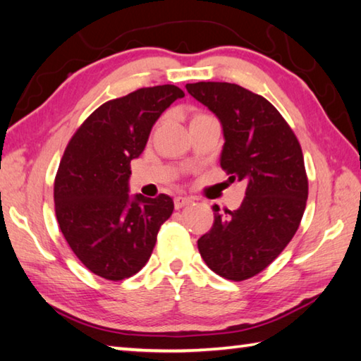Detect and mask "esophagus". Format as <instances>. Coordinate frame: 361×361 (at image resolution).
Segmentation results:
<instances>
[{"label":"esophagus","instance_id":"1","mask_svg":"<svg viewBox=\"0 0 361 361\" xmlns=\"http://www.w3.org/2000/svg\"><path fill=\"white\" fill-rule=\"evenodd\" d=\"M175 209L176 210H180V209H183V207H186V205H189L192 202V199L191 197H186V195H178V197H175Z\"/></svg>","mask_w":361,"mask_h":361}]
</instances>
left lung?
Wrapping results in <instances>:
<instances>
[{"mask_svg":"<svg viewBox=\"0 0 361 361\" xmlns=\"http://www.w3.org/2000/svg\"><path fill=\"white\" fill-rule=\"evenodd\" d=\"M186 90L221 122L219 157L229 178L247 181L237 210L213 205L215 221L197 240L213 272L242 282L271 264L296 234L309 183L298 138L264 97L231 82L186 84Z\"/></svg>","mask_w":361,"mask_h":361,"instance_id":"left-lung-1","label":"left lung"}]
</instances>
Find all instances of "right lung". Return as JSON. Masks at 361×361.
<instances>
[{
    "instance_id": "add662e5",
    "label": "right lung",
    "mask_w": 361,
    "mask_h": 361,
    "mask_svg": "<svg viewBox=\"0 0 361 361\" xmlns=\"http://www.w3.org/2000/svg\"><path fill=\"white\" fill-rule=\"evenodd\" d=\"M185 92L172 84L138 89L103 103L71 137L54 183L60 231L78 259L106 280L137 274L173 212L166 194H129L130 161L154 122Z\"/></svg>"
}]
</instances>
